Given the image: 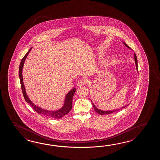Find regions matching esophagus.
I'll return each mask as SVG.
<instances>
[{
    "label": "esophagus",
    "instance_id": "obj_1",
    "mask_svg": "<svg viewBox=\"0 0 160 160\" xmlns=\"http://www.w3.org/2000/svg\"><path fill=\"white\" fill-rule=\"evenodd\" d=\"M86 81L85 80V79H81L80 80H79L78 83H77V86H82L83 85H85L86 83Z\"/></svg>",
    "mask_w": 160,
    "mask_h": 160
}]
</instances>
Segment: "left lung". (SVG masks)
Returning a JSON list of instances; mask_svg holds the SVG:
<instances>
[{
  "instance_id": "left-lung-1",
  "label": "left lung",
  "mask_w": 160,
  "mask_h": 160,
  "mask_svg": "<svg viewBox=\"0 0 160 160\" xmlns=\"http://www.w3.org/2000/svg\"><path fill=\"white\" fill-rule=\"evenodd\" d=\"M124 44L126 46V47H127L128 48H129L130 49H132L131 48H130L129 46H128L127 44L125 43V42H123ZM134 60H135V63H136V68H137V72H138V65H137V56H136V54L134 53ZM92 106H93V108H94V109L95 110V112H98V114H101V115H104V114H112V112H117V111H119L120 109H122V108H125L126 106H124V107H123L121 109H116V110H110V111H103V110H100V109H98L97 108H96V106H95L94 105V103L92 102Z\"/></svg>"
}]
</instances>
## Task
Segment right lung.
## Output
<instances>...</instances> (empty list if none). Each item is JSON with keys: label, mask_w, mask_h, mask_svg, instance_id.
<instances>
[{"label": "right lung", "mask_w": 160, "mask_h": 160, "mask_svg": "<svg viewBox=\"0 0 160 160\" xmlns=\"http://www.w3.org/2000/svg\"><path fill=\"white\" fill-rule=\"evenodd\" d=\"M32 48H31L29 50V51L27 52L26 54L24 55V57L22 59L19 66V76L20 78V82H21V88L22 90L23 94L24 96V99L33 108L34 110L36 112L41 114L42 116H46L48 117L52 118H61L63 117V116L66 115L70 112L72 108V97L74 96V94L76 91V88H73L72 90H70L66 95L65 97V103L63 107L61 109H59L58 110L56 111H50V110H44V109H41L39 108L38 106L35 105L34 103L31 102L30 99L28 97L25 88H24V83H23V76H22V70H23V68L24 65V61L26 60V58H27V55L29 54L30 51H31Z\"/></svg>", "instance_id": "obj_1"}]
</instances>
